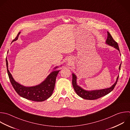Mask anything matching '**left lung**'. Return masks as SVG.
<instances>
[{"instance_id": "1", "label": "left lung", "mask_w": 130, "mask_h": 130, "mask_svg": "<svg viewBox=\"0 0 130 130\" xmlns=\"http://www.w3.org/2000/svg\"><path fill=\"white\" fill-rule=\"evenodd\" d=\"M107 38L106 41V44L114 47L116 49L118 50V51H119V47L118 45V44L117 42H116L110 34L109 32L107 31ZM120 52V51H119ZM121 63H120V66L119 67V70H120V67H121ZM72 84L73 88L76 92V93L81 98L85 99V100H95L97 99H99L100 98H101L102 96H104L107 94L109 93L111 91L113 90L114 89L115 86L116 85L118 79V76H117L115 82L110 87L102 89H97V90H85L83 88H82L81 86H79L77 83V76L76 75L72 73Z\"/></svg>"}]
</instances>
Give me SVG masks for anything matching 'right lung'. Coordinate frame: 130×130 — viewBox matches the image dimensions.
Segmentation results:
<instances>
[{
    "label": "right lung",
    "instance_id": "add662e5",
    "mask_svg": "<svg viewBox=\"0 0 130 130\" xmlns=\"http://www.w3.org/2000/svg\"><path fill=\"white\" fill-rule=\"evenodd\" d=\"M20 34V32L18 34L13 42L18 40ZM6 64L8 74L11 83L15 91L20 96L33 101L43 102L52 95L55 87L56 78L60 71V70H55V69L59 68V67H55L54 68V70L50 73L45 80L40 84L33 86H25L16 82L13 78L9 70L7 59H6Z\"/></svg>",
    "mask_w": 130,
    "mask_h": 130
}]
</instances>
